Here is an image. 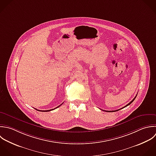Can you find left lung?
Listing matches in <instances>:
<instances>
[{"mask_svg":"<svg viewBox=\"0 0 156 156\" xmlns=\"http://www.w3.org/2000/svg\"><path fill=\"white\" fill-rule=\"evenodd\" d=\"M136 97H137V95H136V97H135V98H134V99H133V100H132V101H131V102H130V103H128V105H126V106H125V107H123V108H125V107H126V106H128V105H131V103H133V101H134V100H135V99H136ZM123 108H121V109H118V110H115V111H104V110H103V111H106V112H116V111H119V110H120V109H123Z\"/></svg>","mask_w":156,"mask_h":156,"instance_id":"8db88e82","label":"left lung"}]
</instances>
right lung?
<instances>
[{
	"mask_svg": "<svg viewBox=\"0 0 156 156\" xmlns=\"http://www.w3.org/2000/svg\"><path fill=\"white\" fill-rule=\"evenodd\" d=\"M62 104H61V105H62ZM61 105H59V106H58V107H56V108H58V107H59V106H61ZM50 109V110H47V111H40V110H39V111H45V112H47V111H52V110H54V109ZM36 110H37V111H39V110H37V109H36Z\"/></svg>",
	"mask_w": 156,
	"mask_h": 156,
	"instance_id": "right-lung-1",
	"label": "right lung"
}]
</instances>
